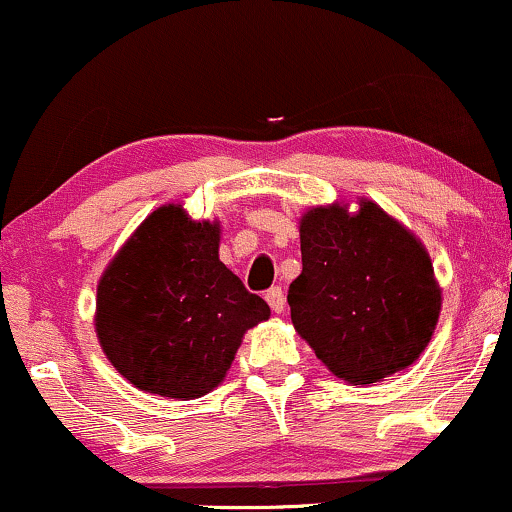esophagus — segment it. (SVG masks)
Returning <instances> with one entry per match:
<instances>
[{"instance_id": "34e87169", "label": "esophagus", "mask_w": 512, "mask_h": 512, "mask_svg": "<svg viewBox=\"0 0 512 512\" xmlns=\"http://www.w3.org/2000/svg\"><path fill=\"white\" fill-rule=\"evenodd\" d=\"M266 302L270 304V309H273L275 314H282V311H285V292H282V287H270L266 292Z\"/></svg>"}]
</instances>
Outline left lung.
<instances>
[{
	"instance_id": "1",
	"label": "left lung",
	"mask_w": 512,
	"mask_h": 512,
	"mask_svg": "<svg viewBox=\"0 0 512 512\" xmlns=\"http://www.w3.org/2000/svg\"><path fill=\"white\" fill-rule=\"evenodd\" d=\"M292 323L342 381L369 386L419 359L441 314L429 251L374 201L306 210Z\"/></svg>"
}]
</instances>
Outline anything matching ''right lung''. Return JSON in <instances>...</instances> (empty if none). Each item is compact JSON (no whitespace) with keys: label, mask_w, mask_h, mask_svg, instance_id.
Listing matches in <instances>:
<instances>
[{"label":"right lung","mask_w":512,"mask_h":512,"mask_svg":"<svg viewBox=\"0 0 512 512\" xmlns=\"http://www.w3.org/2000/svg\"><path fill=\"white\" fill-rule=\"evenodd\" d=\"M220 225L160 206L98 282L95 333L138 390L194 400L220 386L244 333L270 316L218 256Z\"/></svg>","instance_id":"right-lung-1"}]
</instances>
